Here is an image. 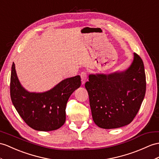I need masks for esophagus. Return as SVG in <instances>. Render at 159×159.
Segmentation results:
<instances>
[{"instance_id":"esophagus-1","label":"esophagus","mask_w":159,"mask_h":159,"mask_svg":"<svg viewBox=\"0 0 159 159\" xmlns=\"http://www.w3.org/2000/svg\"><path fill=\"white\" fill-rule=\"evenodd\" d=\"M81 79H82V84H84L86 82V80L87 79V73L86 71H82L80 74Z\"/></svg>"}]
</instances>
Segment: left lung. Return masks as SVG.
<instances>
[{"label":"left lung","instance_id":"left-lung-1","mask_svg":"<svg viewBox=\"0 0 159 159\" xmlns=\"http://www.w3.org/2000/svg\"><path fill=\"white\" fill-rule=\"evenodd\" d=\"M126 71L111 74H91L85 84L93 121L100 128L114 129L129 124L144 100L146 74L138 54Z\"/></svg>","mask_w":159,"mask_h":159}]
</instances>
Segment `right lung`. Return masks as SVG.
Instances as JSON below:
<instances>
[{
	"label": "right lung",
	"instance_id": "obj_1",
	"mask_svg": "<svg viewBox=\"0 0 159 159\" xmlns=\"http://www.w3.org/2000/svg\"><path fill=\"white\" fill-rule=\"evenodd\" d=\"M80 86V76L76 75L61 81L47 92H29L19 82L14 63L11 67V101L26 124L35 130L48 131L60 128L66 119L65 109L69 96Z\"/></svg>",
	"mask_w": 159,
	"mask_h": 159
}]
</instances>
